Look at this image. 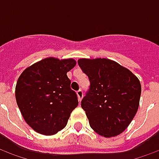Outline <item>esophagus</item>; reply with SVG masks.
Segmentation results:
<instances>
[{"label": "esophagus", "mask_w": 159, "mask_h": 159, "mask_svg": "<svg viewBox=\"0 0 159 159\" xmlns=\"http://www.w3.org/2000/svg\"><path fill=\"white\" fill-rule=\"evenodd\" d=\"M76 94H77V98H78V100L79 101H81L82 100V99H83V93L82 90H78L77 92H76Z\"/></svg>", "instance_id": "esophagus-1"}]
</instances>
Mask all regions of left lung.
<instances>
[{
    "label": "left lung",
    "instance_id": "obj_1",
    "mask_svg": "<svg viewBox=\"0 0 159 159\" xmlns=\"http://www.w3.org/2000/svg\"><path fill=\"white\" fill-rule=\"evenodd\" d=\"M80 68L90 81L81 106L90 127L98 134L110 138L123 133L135 116L141 86L136 76L108 59H80Z\"/></svg>",
    "mask_w": 159,
    "mask_h": 159
}]
</instances>
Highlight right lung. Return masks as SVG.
Returning <instances> with one entry per match:
<instances>
[{"mask_svg":"<svg viewBox=\"0 0 159 159\" xmlns=\"http://www.w3.org/2000/svg\"><path fill=\"white\" fill-rule=\"evenodd\" d=\"M73 59L49 57L33 64L19 76L16 101L24 119L36 132L52 135L67 124L77 106L67 72L76 66Z\"/></svg>","mask_w":159,"mask_h":159,"instance_id":"obj_1","label":"right lung"}]
</instances>
